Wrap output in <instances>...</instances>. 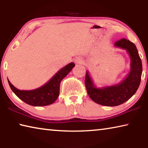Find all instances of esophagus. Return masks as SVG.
<instances>
[{
  "instance_id": "esophagus-1",
  "label": "esophagus",
  "mask_w": 148,
  "mask_h": 148,
  "mask_svg": "<svg viewBox=\"0 0 148 148\" xmlns=\"http://www.w3.org/2000/svg\"><path fill=\"white\" fill-rule=\"evenodd\" d=\"M74 61L76 64H82V62H83V61H82V59L81 58H79V57H76L74 59Z\"/></svg>"
}]
</instances>
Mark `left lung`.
Here are the masks:
<instances>
[{"instance_id": "obj_1", "label": "left lung", "mask_w": 148, "mask_h": 148, "mask_svg": "<svg viewBox=\"0 0 148 148\" xmlns=\"http://www.w3.org/2000/svg\"><path fill=\"white\" fill-rule=\"evenodd\" d=\"M114 46L126 50L131 59L130 71L121 82L112 86L97 87L89 72H86L85 84L87 93L95 102L102 106H116L124 103L135 94L141 81L142 61L135 44L122 38Z\"/></svg>"}]
</instances>
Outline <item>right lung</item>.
<instances>
[{
    "instance_id": "add662e5",
    "label": "right lung",
    "mask_w": 148,
    "mask_h": 148,
    "mask_svg": "<svg viewBox=\"0 0 148 148\" xmlns=\"http://www.w3.org/2000/svg\"><path fill=\"white\" fill-rule=\"evenodd\" d=\"M75 64L71 62L59 70L46 84L36 89L25 91L15 87L8 79L9 86L16 96L21 101L33 106H44L53 104L58 98L60 84Z\"/></svg>"
}]
</instances>
